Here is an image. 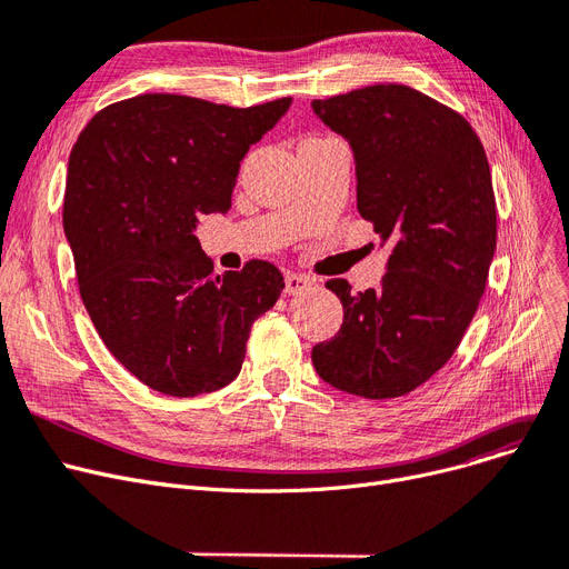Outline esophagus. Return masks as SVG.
<instances>
[{
	"instance_id": "esophagus-1",
	"label": "esophagus",
	"mask_w": 569,
	"mask_h": 569,
	"mask_svg": "<svg viewBox=\"0 0 569 569\" xmlns=\"http://www.w3.org/2000/svg\"><path fill=\"white\" fill-rule=\"evenodd\" d=\"M313 286V279L305 274H295V271H288L286 274V292L288 295H300Z\"/></svg>"
}]
</instances>
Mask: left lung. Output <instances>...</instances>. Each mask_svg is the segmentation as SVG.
<instances>
[{"mask_svg":"<svg viewBox=\"0 0 569 569\" xmlns=\"http://www.w3.org/2000/svg\"><path fill=\"white\" fill-rule=\"evenodd\" d=\"M311 107L349 139L358 211L395 243L381 288L326 283L343 323L311 360L343 392L400 398L449 362L479 309L498 237L488 158L458 111L409 86H367Z\"/></svg>","mask_w":569,"mask_h":569,"instance_id":"left-lung-1","label":"left lung"}]
</instances>
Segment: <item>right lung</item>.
Here are the masks:
<instances>
[{"instance_id": "right-lung-1", "label": "right lung", "mask_w": 569, "mask_h": 569, "mask_svg": "<svg viewBox=\"0 0 569 569\" xmlns=\"http://www.w3.org/2000/svg\"><path fill=\"white\" fill-rule=\"evenodd\" d=\"M290 102L137 94L97 111L71 148L62 220L81 300L148 388L194 398L234 381L253 320L279 300L283 277L267 260L213 274L194 226L230 211L239 162Z\"/></svg>"}]
</instances>
